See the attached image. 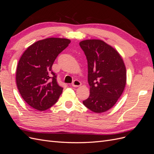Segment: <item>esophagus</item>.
Returning <instances> with one entry per match:
<instances>
[{
	"instance_id": "1",
	"label": "esophagus",
	"mask_w": 154,
	"mask_h": 154,
	"mask_svg": "<svg viewBox=\"0 0 154 154\" xmlns=\"http://www.w3.org/2000/svg\"><path fill=\"white\" fill-rule=\"evenodd\" d=\"M81 85H82V83L80 82V81H78V80H74L73 82H72V87H80V86H81Z\"/></svg>"
}]
</instances>
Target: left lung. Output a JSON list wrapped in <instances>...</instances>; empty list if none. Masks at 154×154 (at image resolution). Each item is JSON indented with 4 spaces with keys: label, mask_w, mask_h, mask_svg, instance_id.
<instances>
[{
    "label": "left lung",
    "mask_w": 154,
    "mask_h": 154,
    "mask_svg": "<svg viewBox=\"0 0 154 154\" xmlns=\"http://www.w3.org/2000/svg\"><path fill=\"white\" fill-rule=\"evenodd\" d=\"M88 64L90 95L83 103L96 113L111 109L122 96L127 81L122 57L114 48L101 40L80 42Z\"/></svg>",
    "instance_id": "8db88e82"
}]
</instances>
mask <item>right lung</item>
<instances>
[{"instance_id":"1","label":"right lung","mask_w":154,"mask_h":154,"mask_svg":"<svg viewBox=\"0 0 154 154\" xmlns=\"http://www.w3.org/2000/svg\"><path fill=\"white\" fill-rule=\"evenodd\" d=\"M70 42L60 38L38 40L27 48L20 58L16 72L17 88L22 98L35 109H48L62 93L52 66Z\"/></svg>"}]
</instances>
